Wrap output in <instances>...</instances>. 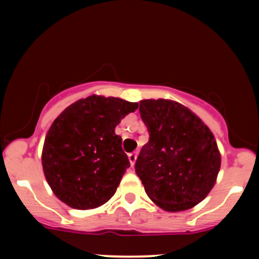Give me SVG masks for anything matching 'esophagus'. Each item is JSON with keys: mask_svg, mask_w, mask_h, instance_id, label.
<instances>
[{"mask_svg": "<svg viewBox=\"0 0 259 259\" xmlns=\"http://www.w3.org/2000/svg\"><path fill=\"white\" fill-rule=\"evenodd\" d=\"M136 158H138V153L136 152L129 153V160H130V164H132V167H134V164H135Z\"/></svg>", "mask_w": 259, "mask_h": 259, "instance_id": "34e87169", "label": "esophagus"}]
</instances>
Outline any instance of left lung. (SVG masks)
I'll list each match as a JSON object with an SVG mask.
<instances>
[{
  "label": "left lung",
  "mask_w": 259,
  "mask_h": 259,
  "mask_svg": "<svg viewBox=\"0 0 259 259\" xmlns=\"http://www.w3.org/2000/svg\"><path fill=\"white\" fill-rule=\"evenodd\" d=\"M139 111L150 134L135 163L145 191L168 212L190 209L209 194L221 169L214 136L175 101L144 100Z\"/></svg>",
  "instance_id": "1"
}]
</instances>
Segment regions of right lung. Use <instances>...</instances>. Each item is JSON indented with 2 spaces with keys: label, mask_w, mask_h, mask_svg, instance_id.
Instances as JSON below:
<instances>
[{
  "label": "right lung",
  "mask_w": 259,
  "mask_h": 259,
  "mask_svg": "<svg viewBox=\"0 0 259 259\" xmlns=\"http://www.w3.org/2000/svg\"><path fill=\"white\" fill-rule=\"evenodd\" d=\"M138 107L92 95L56 118L45 139L42 168L59 200L75 209H91L115 194L130 162L114 129Z\"/></svg>",
  "instance_id": "right-lung-1"
}]
</instances>
